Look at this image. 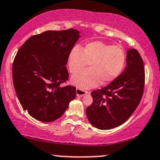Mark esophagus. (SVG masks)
Returning a JSON list of instances; mask_svg holds the SVG:
<instances>
[{"label": "esophagus", "mask_w": 160, "mask_h": 160, "mask_svg": "<svg viewBox=\"0 0 160 160\" xmlns=\"http://www.w3.org/2000/svg\"><path fill=\"white\" fill-rule=\"evenodd\" d=\"M87 93H88L87 91L80 89V88H77L76 89V94L78 97H82V96H83L84 94H87Z\"/></svg>", "instance_id": "obj_1"}]
</instances>
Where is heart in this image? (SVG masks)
Segmentation results:
<instances>
[{"mask_svg":"<svg viewBox=\"0 0 160 160\" xmlns=\"http://www.w3.org/2000/svg\"><path fill=\"white\" fill-rule=\"evenodd\" d=\"M125 61L126 54L122 47L102 41L90 42L82 48L74 46L67 58L68 68L72 74L89 65V68L72 78V83L82 89L98 86L100 81L102 84L114 81L122 72Z\"/></svg>","mask_w":160,"mask_h":160,"instance_id":"1","label":"heart"}]
</instances>
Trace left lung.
<instances>
[{"instance_id": "left-lung-1", "label": "left lung", "mask_w": 160, "mask_h": 160, "mask_svg": "<svg viewBox=\"0 0 160 160\" xmlns=\"http://www.w3.org/2000/svg\"><path fill=\"white\" fill-rule=\"evenodd\" d=\"M126 68L108 86L92 92L93 102L86 115L95 128L106 130L122 125L142 99L145 86L143 60L136 49L128 50Z\"/></svg>"}]
</instances>
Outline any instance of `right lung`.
Here are the masks:
<instances>
[{
  "mask_svg": "<svg viewBox=\"0 0 160 160\" xmlns=\"http://www.w3.org/2000/svg\"><path fill=\"white\" fill-rule=\"evenodd\" d=\"M80 37L76 29L46 31L30 37L19 48L12 65L16 94L23 110L44 122L60 118L76 98L66 65Z\"/></svg>",
  "mask_w": 160,
  "mask_h": 160,
  "instance_id": "add662e5",
  "label": "right lung"
}]
</instances>
